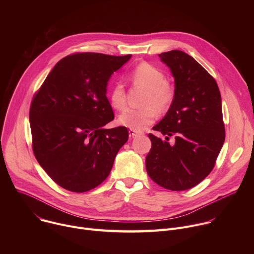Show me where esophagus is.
<instances>
[{"label":"esophagus","instance_id":"esophagus-1","mask_svg":"<svg viewBox=\"0 0 254 254\" xmlns=\"http://www.w3.org/2000/svg\"><path fill=\"white\" fill-rule=\"evenodd\" d=\"M128 132H129V135L130 136H137V135H139V134H141V132L140 131H136V130H133V129H129L128 130Z\"/></svg>","mask_w":254,"mask_h":254}]
</instances>
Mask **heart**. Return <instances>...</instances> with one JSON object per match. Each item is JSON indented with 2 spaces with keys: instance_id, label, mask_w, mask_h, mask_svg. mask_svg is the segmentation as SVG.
Listing matches in <instances>:
<instances>
[{
  "instance_id": "1",
  "label": "heart",
  "mask_w": 254,
  "mask_h": 254,
  "mask_svg": "<svg viewBox=\"0 0 254 254\" xmlns=\"http://www.w3.org/2000/svg\"><path fill=\"white\" fill-rule=\"evenodd\" d=\"M130 78L135 85L148 90L143 99L144 107L138 110L127 108L119 117L118 122L129 129L140 131L156 121L159 113L164 114L170 110L175 98V88L167 81L161 69L147 62L138 64L132 70ZM108 100L117 111H123L127 106V92L122 83L113 85Z\"/></svg>"
}]
</instances>
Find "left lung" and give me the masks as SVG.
I'll use <instances>...</instances> for the list:
<instances>
[{"label":"left lung","instance_id":"obj_1","mask_svg":"<svg viewBox=\"0 0 254 254\" xmlns=\"http://www.w3.org/2000/svg\"><path fill=\"white\" fill-rule=\"evenodd\" d=\"M175 78V98L165 118L149 133L146 158L150 178L161 187L184 191L198 185L213 170L225 140L220 91L215 79L193 57L180 50L159 54ZM174 136L175 142L167 140Z\"/></svg>","mask_w":254,"mask_h":254}]
</instances>
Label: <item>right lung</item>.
<instances>
[{"mask_svg": "<svg viewBox=\"0 0 254 254\" xmlns=\"http://www.w3.org/2000/svg\"><path fill=\"white\" fill-rule=\"evenodd\" d=\"M130 56L68 55L34 94L29 113L32 149L60 187L83 193L110 175L128 131L126 127L103 128L115 119L106 85Z\"/></svg>", "mask_w": 254, "mask_h": 254, "instance_id": "obj_1", "label": "right lung"}]
</instances>
